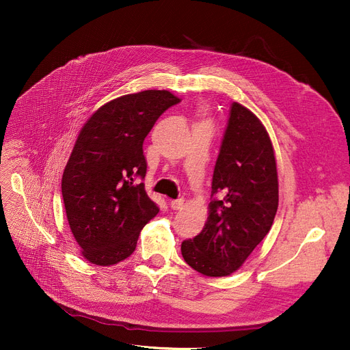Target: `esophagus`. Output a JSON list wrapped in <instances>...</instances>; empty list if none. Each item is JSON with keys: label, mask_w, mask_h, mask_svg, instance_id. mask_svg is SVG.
Instances as JSON below:
<instances>
[{"label": "esophagus", "mask_w": 350, "mask_h": 350, "mask_svg": "<svg viewBox=\"0 0 350 350\" xmlns=\"http://www.w3.org/2000/svg\"><path fill=\"white\" fill-rule=\"evenodd\" d=\"M183 206H185V200H183V198H178V200H173V201H170V207H172V210H174V211L181 210V208H183Z\"/></svg>", "instance_id": "34e87169"}]
</instances>
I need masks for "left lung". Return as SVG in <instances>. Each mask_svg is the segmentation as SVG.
Wrapping results in <instances>:
<instances>
[{"mask_svg":"<svg viewBox=\"0 0 350 350\" xmlns=\"http://www.w3.org/2000/svg\"><path fill=\"white\" fill-rule=\"evenodd\" d=\"M208 217L181 255L206 277H228L240 269L269 232L278 210V172L265 126L234 102L215 161Z\"/></svg>","mask_w":350,"mask_h":350,"instance_id":"obj_1","label":"left lung"}]
</instances>
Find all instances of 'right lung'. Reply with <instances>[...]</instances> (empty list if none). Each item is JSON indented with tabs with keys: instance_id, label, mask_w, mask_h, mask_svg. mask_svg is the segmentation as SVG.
Segmentation results:
<instances>
[{
	"instance_id": "right-lung-1",
	"label": "right lung",
	"mask_w": 350,
	"mask_h": 350,
	"mask_svg": "<svg viewBox=\"0 0 350 350\" xmlns=\"http://www.w3.org/2000/svg\"><path fill=\"white\" fill-rule=\"evenodd\" d=\"M180 99L169 90H143L100 106L82 126L62 176L66 218L83 258L115 265L136 250L159 207L143 183V142L159 116Z\"/></svg>"
}]
</instances>
